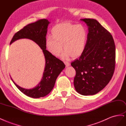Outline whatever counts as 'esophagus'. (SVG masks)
Segmentation results:
<instances>
[{"mask_svg":"<svg viewBox=\"0 0 126 126\" xmlns=\"http://www.w3.org/2000/svg\"><path fill=\"white\" fill-rule=\"evenodd\" d=\"M64 64H65V65H66V66H70V63H69V62H64Z\"/></svg>","mask_w":126,"mask_h":126,"instance_id":"esophagus-1","label":"esophagus"}]
</instances>
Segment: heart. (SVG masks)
Returning a JSON list of instances; mask_svg holds the SVG:
<instances>
[{
	"label": "heart",
	"instance_id": "heart-1",
	"mask_svg": "<svg viewBox=\"0 0 126 126\" xmlns=\"http://www.w3.org/2000/svg\"><path fill=\"white\" fill-rule=\"evenodd\" d=\"M87 30L82 25L70 22L58 24L52 28L51 36L46 40L47 50L55 56H58L62 51L64 59L77 58L83 53L87 39Z\"/></svg>",
	"mask_w": 126,
	"mask_h": 126
}]
</instances>
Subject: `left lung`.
<instances>
[{"mask_svg":"<svg viewBox=\"0 0 126 126\" xmlns=\"http://www.w3.org/2000/svg\"><path fill=\"white\" fill-rule=\"evenodd\" d=\"M83 20L88 27L85 47L79 59L71 63L76 75V91L83 95L97 94L106 86L114 73L116 47L110 32L94 19Z\"/></svg>","mask_w":126,"mask_h":126,"instance_id":"left-lung-1","label":"left lung"}]
</instances>
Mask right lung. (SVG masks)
I'll list each match as a JSON object with an SVG mask.
<instances>
[{"label":"right lung","mask_w":126,"mask_h":126,"mask_svg":"<svg viewBox=\"0 0 126 126\" xmlns=\"http://www.w3.org/2000/svg\"><path fill=\"white\" fill-rule=\"evenodd\" d=\"M49 23L47 19H42L28 24L16 32L10 43V44L20 39L27 38L35 42L42 50L46 59V66L42 79L38 86L34 88L27 90L19 86L11 78L20 91L26 95L34 98L44 97L50 93L54 87L58 76L65 67L62 61L52 55L46 50V35Z\"/></svg>","instance_id":"right-lung-1"}]
</instances>
